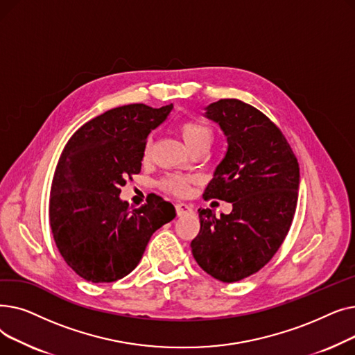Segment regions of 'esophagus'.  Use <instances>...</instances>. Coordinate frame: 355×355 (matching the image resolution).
<instances>
[{"mask_svg": "<svg viewBox=\"0 0 355 355\" xmlns=\"http://www.w3.org/2000/svg\"><path fill=\"white\" fill-rule=\"evenodd\" d=\"M193 206L191 204H187V202H177L175 204V210H177V216H184V214H189L193 211Z\"/></svg>", "mask_w": 355, "mask_h": 355, "instance_id": "obj_1", "label": "esophagus"}]
</instances>
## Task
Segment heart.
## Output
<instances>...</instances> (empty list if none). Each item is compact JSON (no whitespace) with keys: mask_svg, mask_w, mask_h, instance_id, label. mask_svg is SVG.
<instances>
[{"mask_svg":"<svg viewBox=\"0 0 355 355\" xmlns=\"http://www.w3.org/2000/svg\"><path fill=\"white\" fill-rule=\"evenodd\" d=\"M178 132L182 137L184 142L190 148L197 144H210L213 139V129L201 121L184 119L178 125ZM149 148H146L145 154L148 155ZM193 178L184 174H170L159 181V187L175 196H184L190 190V184Z\"/></svg>","mask_w":355,"mask_h":355,"instance_id":"obj_1","label":"heart"}]
</instances>
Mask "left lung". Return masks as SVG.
Here are the masks:
<instances>
[{"instance_id": "1", "label": "left lung", "mask_w": 355, "mask_h": 355, "mask_svg": "<svg viewBox=\"0 0 355 355\" xmlns=\"http://www.w3.org/2000/svg\"><path fill=\"white\" fill-rule=\"evenodd\" d=\"M206 110L229 146L202 197L232 202L233 210L216 217L198 209L191 250L204 272L233 284L259 272L282 246L296 210L300 164L282 130L252 105L220 99Z\"/></svg>"}]
</instances>
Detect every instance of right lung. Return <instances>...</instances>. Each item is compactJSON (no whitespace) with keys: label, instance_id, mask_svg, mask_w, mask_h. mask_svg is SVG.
<instances>
[{"label":"right lung","instance_id":"1","mask_svg":"<svg viewBox=\"0 0 355 355\" xmlns=\"http://www.w3.org/2000/svg\"><path fill=\"white\" fill-rule=\"evenodd\" d=\"M171 109L173 103L110 109L80 126L63 149L51 182L50 227L64 262L87 282L129 275L154 232L175 217V207L159 196L139 209L119 198L126 178L141 173L149 132Z\"/></svg>","mask_w":355,"mask_h":355}]
</instances>
